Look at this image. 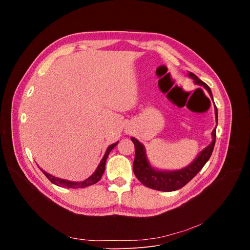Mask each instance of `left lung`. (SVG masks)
<instances>
[{"label": "left lung", "instance_id": "left-lung-1", "mask_svg": "<svg viewBox=\"0 0 250 250\" xmlns=\"http://www.w3.org/2000/svg\"><path fill=\"white\" fill-rule=\"evenodd\" d=\"M188 76L192 78L197 85L203 86L212 98L211 91L209 87L200 80L194 73L189 72ZM215 114H216V121L218 124V109L215 105ZM212 141L210 145H208L205 149H203L200 154L195 158V160L188 165L187 167L180 169V170H174V171H166V170H157L150 166L147 158H146V151L145 146H142L140 142L131 137L134 148H135V156L133 161V173L136 176L137 179L144 184L145 186L151 188L157 191L163 192H172L179 190L184 187L188 182H190L193 178L199 173V171L205 166L207 161L209 159L213 147L216 144V127L213 128L212 132Z\"/></svg>", "mask_w": 250, "mask_h": 250}]
</instances>
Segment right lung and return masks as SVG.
Here are the masks:
<instances>
[{"instance_id": "add662e5", "label": "right lung", "mask_w": 250, "mask_h": 250, "mask_svg": "<svg viewBox=\"0 0 250 250\" xmlns=\"http://www.w3.org/2000/svg\"><path fill=\"white\" fill-rule=\"evenodd\" d=\"M119 144V141L116 142V144L114 145H111L108 148H106V151L104 155V157L102 158L99 166L97 167L96 171L88 178V179L84 180V181H81V182H74V181H69V180H65V179H61V178H57L55 176H52L50 175L49 173H46L45 171H43L42 168L41 170L42 171V173L48 178V180L55 184L56 186H60V187H65V188H71V189H78V188H85V187H88V186H91V185H94L96 184L98 181H100V179L102 178L103 174H104V165H105V161H106V158H108V155L109 153L111 152V150Z\"/></svg>"}]
</instances>
